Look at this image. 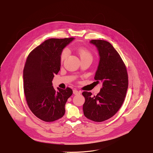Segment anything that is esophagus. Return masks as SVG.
<instances>
[{"label": "esophagus", "instance_id": "obj_1", "mask_svg": "<svg viewBox=\"0 0 153 153\" xmlns=\"http://www.w3.org/2000/svg\"><path fill=\"white\" fill-rule=\"evenodd\" d=\"M73 94H74V95H77V94H80L81 93V92L80 91H78V90H76V89L73 90Z\"/></svg>", "mask_w": 153, "mask_h": 153}]
</instances>
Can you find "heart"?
<instances>
[{"label": "heart", "instance_id": "b5f03b06", "mask_svg": "<svg viewBox=\"0 0 153 153\" xmlns=\"http://www.w3.org/2000/svg\"><path fill=\"white\" fill-rule=\"evenodd\" d=\"M68 52H69L68 49H66V48L65 49L62 51V52L61 53V55H60V60L62 61L65 59V58L67 56V55L68 54ZM79 53L80 58H83V57H86V56L91 57L90 52L88 51H87V49H80L79 51Z\"/></svg>", "mask_w": 153, "mask_h": 153}]
</instances>
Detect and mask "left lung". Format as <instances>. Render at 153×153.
<instances>
[{"label":"left lung","instance_id":"obj_1","mask_svg":"<svg viewBox=\"0 0 153 153\" xmlns=\"http://www.w3.org/2000/svg\"><path fill=\"white\" fill-rule=\"evenodd\" d=\"M90 43L98 52L100 61L94 79L102 82V87L94 97L91 93H82V109L86 118L100 122L112 117L121 107L128 88V76L122 59L109 42L93 39Z\"/></svg>","mask_w":153,"mask_h":153}]
</instances>
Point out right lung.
I'll use <instances>...</instances> for the list:
<instances>
[{"label": "right lung", "instance_id": "right-lung-1", "mask_svg": "<svg viewBox=\"0 0 153 153\" xmlns=\"http://www.w3.org/2000/svg\"><path fill=\"white\" fill-rule=\"evenodd\" d=\"M74 38L45 41L28 55L23 71L24 91L28 106L37 118L53 122L63 117L72 90L54 89L52 80L60 69L63 49Z\"/></svg>", "mask_w": 153, "mask_h": 153}]
</instances>
